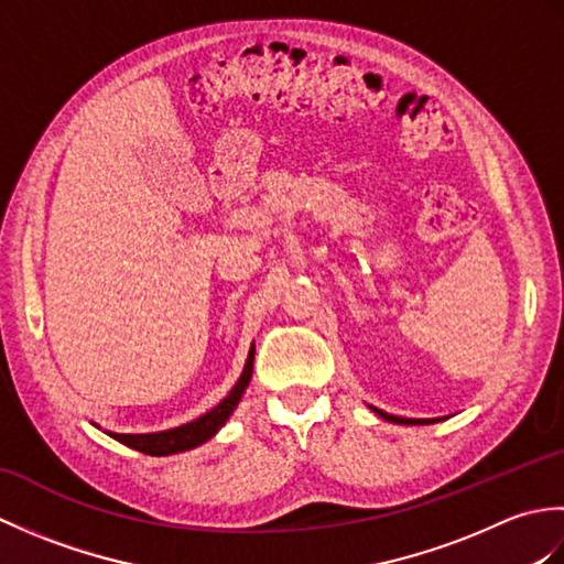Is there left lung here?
<instances>
[{
  "label": "left lung",
  "instance_id": "obj_1",
  "mask_svg": "<svg viewBox=\"0 0 564 564\" xmlns=\"http://www.w3.org/2000/svg\"><path fill=\"white\" fill-rule=\"evenodd\" d=\"M373 412H378L382 419H388V422H394V424H429V419H404V416H392L388 412H380L373 406ZM434 422V419H431Z\"/></svg>",
  "mask_w": 564,
  "mask_h": 564
}]
</instances>
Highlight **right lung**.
<instances>
[{
    "label": "right lung",
    "instance_id": "obj_1",
    "mask_svg": "<svg viewBox=\"0 0 564 564\" xmlns=\"http://www.w3.org/2000/svg\"><path fill=\"white\" fill-rule=\"evenodd\" d=\"M251 366H254V346L249 349L247 366L242 370V376H239L237 386L230 390V394H227L218 406H213L210 412L194 419V422L170 429V431H160V434H111V436L116 441L126 443L128 448H135L148 455H172V453H182V451L200 446L203 441H208L215 431L227 422V416L232 414L237 402L242 400V392L251 380Z\"/></svg>",
    "mask_w": 564,
    "mask_h": 564
}]
</instances>
